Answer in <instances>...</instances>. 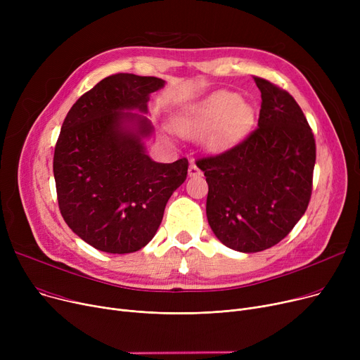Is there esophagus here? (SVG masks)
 Wrapping results in <instances>:
<instances>
[{"instance_id": "esophagus-1", "label": "esophagus", "mask_w": 360, "mask_h": 360, "mask_svg": "<svg viewBox=\"0 0 360 360\" xmlns=\"http://www.w3.org/2000/svg\"><path fill=\"white\" fill-rule=\"evenodd\" d=\"M188 175H190V176H198V175H201L200 167H198L194 162H191V163H190V167H188Z\"/></svg>"}]
</instances>
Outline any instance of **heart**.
Wrapping results in <instances>:
<instances>
[{"label": "heart", "instance_id": "heart-1", "mask_svg": "<svg viewBox=\"0 0 360 360\" xmlns=\"http://www.w3.org/2000/svg\"><path fill=\"white\" fill-rule=\"evenodd\" d=\"M254 120L252 108L239 101L233 91L220 90L200 103L182 110L175 118V128L182 136L207 134L205 144L223 148L236 141Z\"/></svg>", "mask_w": 360, "mask_h": 360}]
</instances>
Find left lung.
<instances>
[{"mask_svg":"<svg viewBox=\"0 0 360 360\" xmlns=\"http://www.w3.org/2000/svg\"><path fill=\"white\" fill-rule=\"evenodd\" d=\"M258 127L219 155L197 159L209 184L207 220L221 243L259 252L285 239L312 194L314 132L292 94L255 77Z\"/></svg>","mask_w":360,"mask_h":360,"instance_id":"1","label":"left lung"}]
</instances>
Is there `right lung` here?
Here are the masks:
<instances>
[{
    "label": "right lung",
    "instance_id": "1",
    "mask_svg": "<svg viewBox=\"0 0 360 360\" xmlns=\"http://www.w3.org/2000/svg\"><path fill=\"white\" fill-rule=\"evenodd\" d=\"M158 77L118 72L101 80L72 105L53 151L60 212L68 228L103 252L129 254L153 239L170 195L188 175V159L156 163L141 140L151 125L148 94ZM136 124V129L126 124Z\"/></svg>",
    "mask_w": 360,
    "mask_h": 360
}]
</instances>
